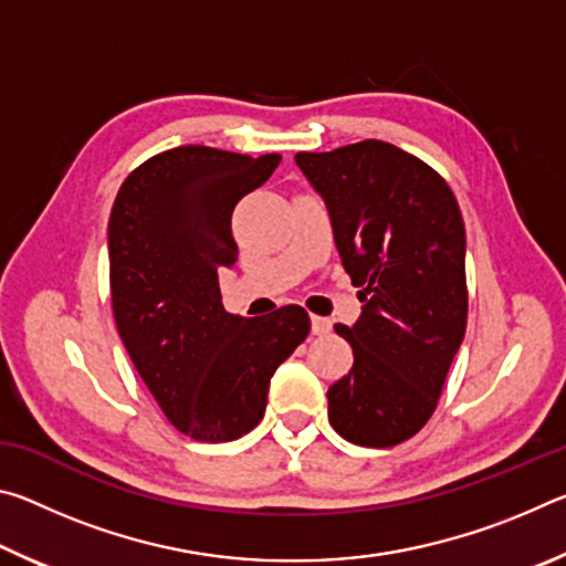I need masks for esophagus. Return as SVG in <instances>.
<instances>
[{
  "instance_id": "obj_1",
  "label": "esophagus",
  "mask_w": 566,
  "mask_h": 566,
  "mask_svg": "<svg viewBox=\"0 0 566 566\" xmlns=\"http://www.w3.org/2000/svg\"><path fill=\"white\" fill-rule=\"evenodd\" d=\"M332 329V322L317 317V314H312V334H317V337H324V334H329Z\"/></svg>"
}]
</instances>
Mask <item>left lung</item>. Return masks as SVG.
I'll list each match as a JSON object with an SVG mask.
<instances>
[{"mask_svg":"<svg viewBox=\"0 0 566 566\" xmlns=\"http://www.w3.org/2000/svg\"><path fill=\"white\" fill-rule=\"evenodd\" d=\"M296 165L329 209L342 264L364 302L349 375L327 391L334 432L395 447L434 415L467 329V237L447 181L409 151L364 139L300 151Z\"/></svg>","mask_w":566,"mask_h":566,"instance_id":"8db88e82","label":"left lung"}]
</instances>
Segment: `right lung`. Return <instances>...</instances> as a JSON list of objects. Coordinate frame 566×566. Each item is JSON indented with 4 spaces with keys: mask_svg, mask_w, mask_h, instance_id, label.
<instances>
[{
    "mask_svg": "<svg viewBox=\"0 0 566 566\" xmlns=\"http://www.w3.org/2000/svg\"><path fill=\"white\" fill-rule=\"evenodd\" d=\"M280 161L202 145L167 149L134 169L114 199V322L165 417L197 442L252 432L272 375L312 327L296 304L244 319L219 294V272L237 262L234 207Z\"/></svg>",
    "mask_w": 566,
    "mask_h": 566,
    "instance_id": "add662e5",
    "label": "right lung"
}]
</instances>
